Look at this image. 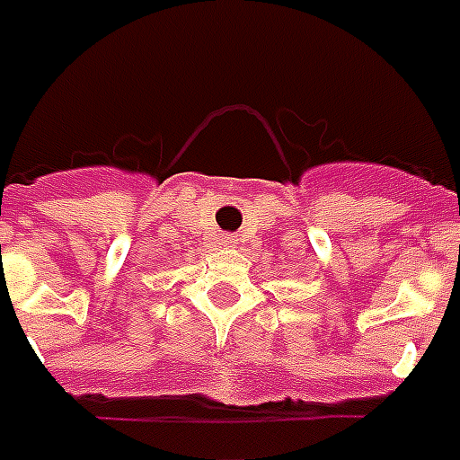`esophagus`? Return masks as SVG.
I'll return each mask as SVG.
<instances>
[{
    "mask_svg": "<svg viewBox=\"0 0 460 460\" xmlns=\"http://www.w3.org/2000/svg\"><path fill=\"white\" fill-rule=\"evenodd\" d=\"M234 241H236V238L229 236V234H226V236L219 238V245H234Z\"/></svg>",
    "mask_w": 460,
    "mask_h": 460,
    "instance_id": "esophagus-1",
    "label": "esophagus"
}]
</instances>
